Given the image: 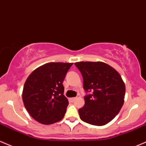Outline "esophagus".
I'll list each match as a JSON object with an SVG mask.
<instances>
[{"mask_svg": "<svg viewBox=\"0 0 146 146\" xmlns=\"http://www.w3.org/2000/svg\"><path fill=\"white\" fill-rule=\"evenodd\" d=\"M75 100H76V98H71L70 99V100L71 101V102H74Z\"/></svg>", "mask_w": 146, "mask_h": 146, "instance_id": "obj_1", "label": "esophagus"}]
</instances>
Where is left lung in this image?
I'll return each instance as SVG.
<instances>
[{
  "label": "left lung",
  "mask_w": 146,
  "mask_h": 146,
  "mask_svg": "<svg viewBox=\"0 0 146 146\" xmlns=\"http://www.w3.org/2000/svg\"><path fill=\"white\" fill-rule=\"evenodd\" d=\"M83 78V88L92 94L85 96V105L78 109L85 122L103 126L112 120L122 107L126 87L113 68L101 61L75 63Z\"/></svg>",
  "instance_id": "1"
}]
</instances>
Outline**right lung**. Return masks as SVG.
Instances as JSON below:
<instances>
[{
  "mask_svg": "<svg viewBox=\"0 0 146 146\" xmlns=\"http://www.w3.org/2000/svg\"><path fill=\"white\" fill-rule=\"evenodd\" d=\"M73 63L50 62L32 72L24 85L22 100L30 115L42 124L63 119L68 100L63 95V82Z\"/></svg>",
  "mask_w": 146,
  "mask_h": 146,
  "instance_id": "right-lung-1",
  "label": "right lung"
}]
</instances>
